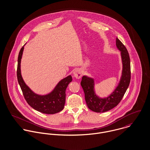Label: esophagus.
Segmentation results:
<instances>
[{
  "instance_id": "esophagus-1",
  "label": "esophagus",
  "mask_w": 150,
  "mask_h": 150,
  "mask_svg": "<svg viewBox=\"0 0 150 150\" xmlns=\"http://www.w3.org/2000/svg\"><path fill=\"white\" fill-rule=\"evenodd\" d=\"M73 76L76 79H80L83 75V71L80 69H76L73 71Z\"/></svg>"
}]
</instances>
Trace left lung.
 I'll list each match as a JSON object with an SVG mask.
<instances>
[{
	"mask_svg": "<svg viewBox=\"0 0 150 150\" xmlns=\"http://www.w3.org/2000/svg\"><path fill=\"white\" fill-rule=\"evenodd\" d=\"M116 46L121 52L122 70L120 80L114 90L107 97L101 98L95 91L93 78L84 75L82 77L81 86L84 93L88 107L96 112H103L117 106L121 102L128 88L130 81V62L128 52L125 45L116 39Z\"/></svg>",
	"mask_w": 150,
	"mask_h": 150,
	"instance_id": "1",
	"label": "left lung"
}]
</instances>
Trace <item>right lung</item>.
Instances as JSON below:
<instances>
[{
    "label": "right lung",
    "mask_w": 150,
    "mask_h": 150,
    "mask_svg": "<svg viewBox=\"0 0 150 150\" xmlns=\"http://www.w3.org/2000/svg\"><path fill=\"white\" fill-rule=\"evenodd\" d=\"M25 45L19 52L17 75L25 100L30 107L44 114H54L62 111L65 104L66 89L69 84L72 81L71 75L60 80L48 93L45 95L36 93L26 84L22 77L21 62Z\"/></svg>",
    "instance_id": "1"
}]
</instances>
